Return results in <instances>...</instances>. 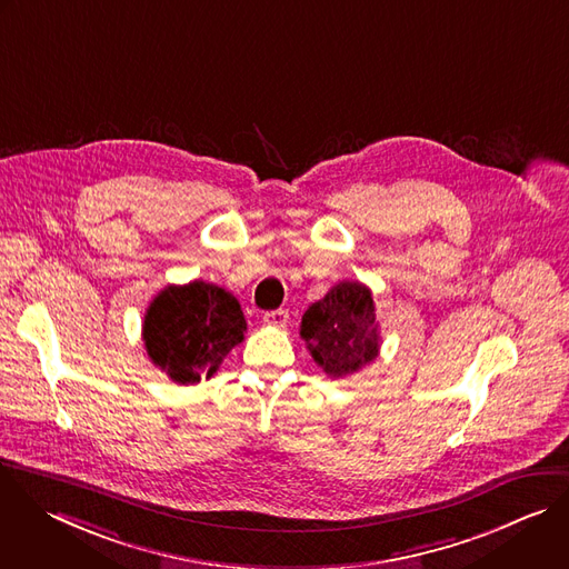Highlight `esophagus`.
<instances>
[{"label":"esophagus","instance_id":"esophagus-1","mask_svg":"<svg viewBox=\"0 0 569 569\" xmlns=\"http://www.w3.org/2000/svg\"><path fill=\"white\" fill-rule=\"evenodd\" d=\"M262 322H264L267 327L282 329V327H287V322H289V313H287V311H282V309H278V311H269V313H264V316H262Z\"/></svg>","mask_w":569,"mask_h":569}]
</instances>
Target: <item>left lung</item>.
<instances>
[{
    "instance_id": "1",
    "label": "left lung",
    "mask_w": 569,
    "mask_h": 569,
    "mask_svg": "<svg viewBox=\"0 0 569 569\" xmlns=\"http://www.w3.org/2000/svg\"><path fill=\"white\" fill-rule=\"evenodd\" d=\"M371 296L367 284L342 280L302 316L300 338L331 380L358 373L380 353L382 336Z\"/></svg>"
}]
</instances>
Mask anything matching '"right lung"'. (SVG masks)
Here are the masks:
<instances>
[{"instance_id":"obj_1","label":"right lung","mask_w":569,"mask_h":569,"mask_svg":"<svg viewBox=\"0 0 569 569\" xmlns=\"http://www.w3.org/2000/svg\"><path fill=\"white\" fill-rule=\"evenodd\" d=\"M244 333L247 320L238 298L204 280L167 284L142 320L149 360L176 385L213 378Z\"/></svg>"}]
</instances>
